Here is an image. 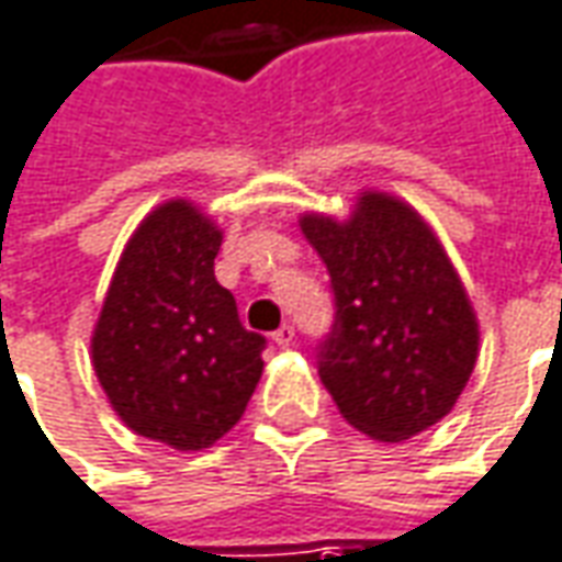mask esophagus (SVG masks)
Listing matches in <instances>:
<instances>
[{"instance_id":"1","label":"esophagus","mask_w":562,"mask_h":562,"mask_svg":"<svg viewBox=\"0 0 562 562\" xmlns=\"http://www.w3.org/2000/svg\"><path fill=\"white\" fill-rule=\"evenodd\" d=\"M273 345H277V347H292V345H295V326L282 323L280 329L273 331Z\"/></svg>"}]
</instances>
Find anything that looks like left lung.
<instances>
[{
  "instance_id": "8db88e82",
  "label": "left lung",
  "mask_w": 562,
  "mask_h": 562,
  "mask_svg": "<svg viewBox=\"0 0 562 562\" xmlns=\"http://www.w3.org/2000/svg\"><path fill=\"white\" fill-rule=\"evenodd\" d=\"M329 270L331 331L316 369L338 412L375 440H409L456 406L476 362V316L456 267L406 202L366 193L350 221L304 215Z\"/></svg>"
}]
</instances>
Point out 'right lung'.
Wrapping results in <instances>:
<instances>
[{
	"mask_svg": "<svg viewBox=\"0 0 562 562\" xmlns=\"http://www.w3.org/2000/svg\"><path fill=\"white\" fill-rule=\"evenodd\" d=\"M221 231L171 200L144 217L122 251L91 335L110 406L140 437L181 452L209 449L249 406L265 335L239 323L215 280Z\"/></svg>",
	"mask_w": 562,
	"mask_h": 562,
	"instance_id": "obj_1",
	"label": "right lung"
}]
</instances>
